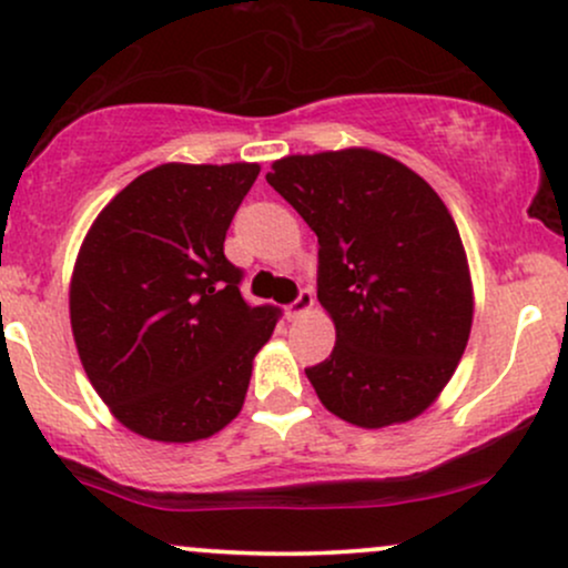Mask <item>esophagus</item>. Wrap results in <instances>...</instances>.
I'll list each match as a JSON object with an SVG mask.
<instances>
[{
    "label": "esophagus",
    "mask_w": 568,
    "mask_h": 568,
    "mask_svg": "<svg viewBox=\"0 0 568 568\" xmlns=\"http://www.w3.org/2000/svg\"><path fill=\"white\" fill-rule=\"evenodd\" d=\"M312 306H315V293H312L310 288H304L302 293H298L296 302L285 310V315H288V321H296V317H302L304 312H310Z\"/></svg>",
    "instance_id": "1"
}]
</instances>
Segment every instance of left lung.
Masks as SVG:
<instances>
[{
  "mask_svg": "<svg viewBox=\"0 0 568 568\" xmlns=\"http://www.w3.org/2000/svg\"><path fill=\"white\" fill-rule=\"evenodd\" d=\"M266 181L317 234V302L336 328L306 368L331 414L379 429L416 419L452 382L473 328V277L446 202L366 146L288 154Z\"/></svg>",
  "mask_w": 568,
  "mask_h": 568,
  "instance_id": "obj_1",
  "label": "left lung"
}]
</instances>
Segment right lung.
<instances>
[{
	"instance_id": "1",
	"label": "right lung",
	"mask_w": 568,
	"mask_h": 568,
	"mask_svg": "<svg viewBox=\"0 0 568 568\" xmlns=\"http://www.w3.org/2000/svg\"><path fill=\"white\" fill-rule=\"evenodd\" d=\"M258 162H165L98 213L69 283L90 384L122 427L158 443L205 440L243 410L275 306L240 296L224 240Z\"/></svg>"
}]
</instances>
